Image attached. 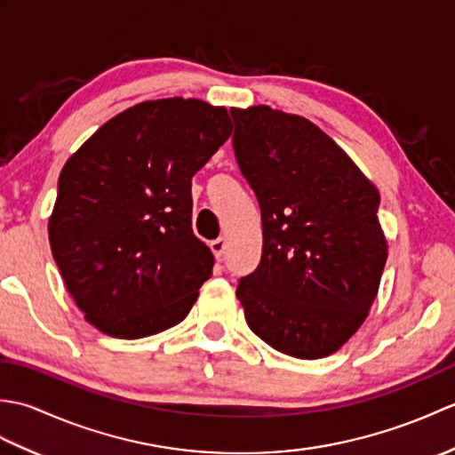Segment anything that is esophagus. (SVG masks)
<instances>
[{
    "instance_id": "obj_1",
    "label": "esophagus",
    "mask_w": 455,
    "mask_h": 455,
    "mask_svg": "<svg viewBox=\"0 0 455 455\" xmlns=\"http://www.w3.org/2000/svg\"><path fill=\"white\" fill-rule=\"evenodd\" d=\"M209 248H211V252H212V256H215L217 259H222V256H225V250H227V238H217V240H212V243L209 244Z\"/></svg>"
}]
</instances>
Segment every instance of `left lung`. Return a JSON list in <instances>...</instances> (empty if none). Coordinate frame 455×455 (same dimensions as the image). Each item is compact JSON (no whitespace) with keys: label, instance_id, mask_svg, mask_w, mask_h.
<instances>
[{"label":"left lung","instance_id":"obj_1","mask_svg":"<svg viewBox=\"0 0 455 455\" xmlns=\"http://www.w3.org/2000/svg\"><path fill=\"white\" fill-rule=\"evenodd\" d=\"M233 147L262 212V259L240 279L246 323L274 350L318 360L350 340L379 291V191L305 117L233 109Z\"/></svg>","mask_w":455,"mask_h":455}]
</instances>
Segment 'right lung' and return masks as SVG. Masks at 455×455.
Masks as SVG:
<instances>
[{
  "instance_id": "obj_1",
  "label": "right lung",
  "mask_w": 455,
  "mask_h": 455,
  "mask_svg": "<svg viewBox=\"0 0 455 455\" xmlns=\"http://www.w3.org/2000/svg\"><path fill=\"white\" fill-rule=\"evenodd\" d=\"M230 132L227 108L142 101L64 164L48 240L68 293L103 334H158L197 301L215 259L193 235L191 178Z\"/></svg>"
}]
</instances>
